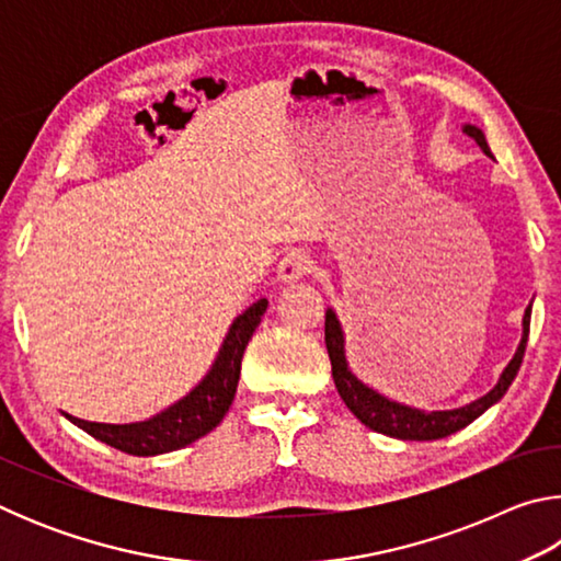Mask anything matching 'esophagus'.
I'll use <instances>...</instances> for the list:
<instances>
[{
    "instance_id": "esophagus-1",
    "label": "esophagus",
    "mask_w": 561,
    "mask_h": 561,
    "mask_svg": "<svg viewBox=\"0 0 561 561\" xmlns=\"http://www.w3.org/2000/svg\"><path fill=\"white\" fill-rule=\"evenodd\" d=\"M277 272H279L282 282H297V279H304L307 274L314 272V260H311L307 252L291 250L282 257Z\"/></svg>"
}]
</instances>
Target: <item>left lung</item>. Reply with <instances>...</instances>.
<instances>
[{
  "label": "left lung",
  "instance_id": "left-lung-1",
  "mask_svg": "<svg viewBox=\"0 0 561 561\" xmlns=\"http://www.w3.org/2000/svg\"><path fill=\"white\" fill-rule=\"evenodd\" d=\"M462 130L468 133L470 138H474V144L485 150V156L492 158L485 133H482L478 126H465ZM529 319H531V304L525 311V321H522L525 331H522L517 354L512 356L507 368L502 371L497 386L492 388L488 396L472 401L470 405L453 408V411H431V413L417 411V408H408L396 401H388V398H383L381 393H376L374 388L360 383L358 378L348 371L346 354H344V334H341V324L331 309L327 311L324 341L331 358V374H334V383L341 401L346 403L348 411L354 413L366 428L391 435V438H401V440H438L450 433H458L460 428H465V425H470L474 417L485 413L492 403H497L500 398L507 393V388L512 386V381H515V376L519 371L522 358H525V348L529 339Z\"/></svg>",
  "mask_w": 561,
  "mask_h": 561
}]
</instances>
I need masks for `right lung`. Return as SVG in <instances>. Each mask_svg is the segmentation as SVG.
Returning <instances> with one entry per match:
<instances>
[{
    "mask_svg": "<svg viewBox=\"0 0 561 561\" xmlns=\"http://www.w3.org/2000/svg\"><path fill=\"white\" fill-rule=\"evenodd\" d=\"M264 311H267V299H260L244 314L237 317L230 331H227L220 356H217L210 374L183 401L170 405L168 411L158 413L150 421L108 425L81 421V417L73 415H69V421L93 435L96 440L111 445V448L128 455H140V458L180 450L185 445L195 443L197 438H203V435L217 428L225 413L230 411L237 381H240L242 354L247 344H250L254 329L260 327Z\"/></svg>",
    "mask_w": 561,
    "mask_h": 561,
    "instance_id": "obj_1",
    "label": "right lung"
}]
</instances>
